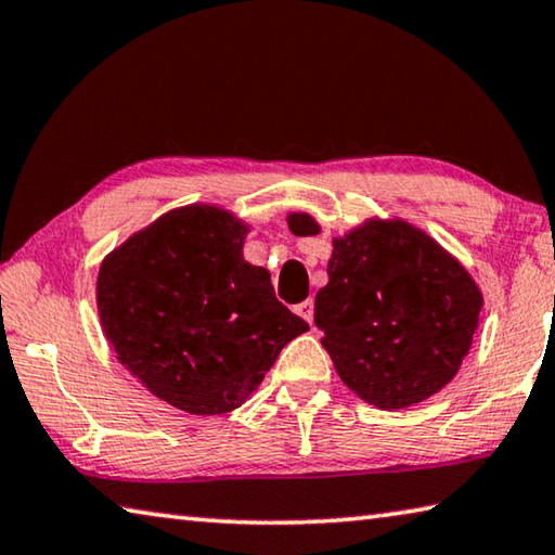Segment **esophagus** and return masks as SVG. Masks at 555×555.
I'll return each mask as SVG.
<instances>
[{
	"label": "esophagus",
	"mask_w": 555,
	"mask_h": 555,
	"mask_svg": "<svg viewBox=\"0 0 555 555\" xmlns=\"http://www.w3.org/2000/svg\"><path fill=\"white\" fill-rule=\"evenodd\" d=\"M296 312L308 322V325H312V318H315V306H312V300H304V304L296 308Z\"/></svg>",
	"instance_id": "esophagus-1"
}]
</instances>
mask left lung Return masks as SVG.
Wrapping results in <instances>:
<instances>
[{"label":"left lung","instance_id":"8db88e82","mask_svg":"<svg viewBox=\"0 0 555 555\" xmlns=\"http://www.w3.org/2000/svg\"><path fill=\"white\" fill-rule=\"evenodd\" d=\"M286 223L294 235L320 233L304 210ZM327 279L315 296V325L339 378L361 400L402 410L459 374L482 294L425 230L402 218H369L332 237Z\"/></svg>","mask_w":555,"mask_h":555}]
</instances>
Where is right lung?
I'll return each instance as SVG.
<instances>
[{
    "label": "right lung",
    "instance_id": "1",
    "mask_svg": "<svg viewBox=\"0 0 555 555\" xmlns=\"http://www.w3.org/2000/svg\"><path fill=\"white\" fill-rule=\"evenodd\" d=\"M249 225L214 204L172 208L104 257L96 308L116 359L189 415H223L259 388L308 322L245 261Z\"/></svg>",
    "mask_w": 555,
    "mask_h": 555
}]
</instances>
